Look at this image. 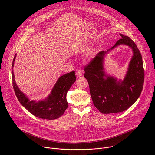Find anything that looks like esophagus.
Listing matches in <instances>:
<instances>
[{"label":"esophagus","mask_w":155,"mask_h":155,"mask_svg":"<svg viewBox=\"0 0 155 155\" xmlns=\"http://www.w3.org/2000/svg\"><path fill=\"white\" fill-rule=\"evenodd\" d=\"M82 75H83V74H82V72H81V71L80 70L78 69V70L76 71V75H77V77H81Z\"/></svg>","instance_id":"obj_1"}]
</instances>
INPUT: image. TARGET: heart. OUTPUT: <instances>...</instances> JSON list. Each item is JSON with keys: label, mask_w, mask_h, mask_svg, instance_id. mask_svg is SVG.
<instances>
[{"label": "heart", "mask_w": 155, "mask_h": 155, "mask_svg": "<svg viewBox=\"0 0 155 155\" xmlns=\"http://www.w3.org/2000/svg\"><path fill=\"white\" fill-rule=\"evenodd\" d=\"M92 55H93V53L91 51H89V52H87L86 56L87 58H91L92 56Z\"/></svg>", "instance_id": "obj_1"}]
</instances>
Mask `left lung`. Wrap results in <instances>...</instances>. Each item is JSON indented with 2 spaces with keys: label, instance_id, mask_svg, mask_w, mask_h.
Listing matches in <instances>:
<instances>
[{
  "label": "left lung",
  "instance_id": "obj_1",
  "mask_svg": "<svg viewBox=\"0 0 155 155\" xmlns=\"http://www.w3.org/2000/svg\"><path fill=\"white\" fill-rule=\"evenodd\" d=\"M113 47L124 44L134 51L127 74L123 81L117 82L106 76L103 71V59L106 52L97 53L84 65V77L87 80L94 106L102 114H116L125 111L139 97L144 82V69L142 55L136 43L129 37L120 34ZM104 76H106L105 79Z\"/></svg>",
  "mask_w": 155,
  "mask_h": 155
}]
</instances>
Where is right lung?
I'll return each mask as SVG.
<instances>
[{
    "label": "right lung",
    "instance_id": "add662e5",
    "mask_svg": "<svg viewBox=\"0 0 155 155\" xmlns=\"http://www.w3.org/2000/svg\"><path fill=\"white\" fill-rule=\"evenodd\" d=\"M14 57L12 65V83L16 97L28 111L33 115L42 119L54 120L61 117L68 107L66 95L73 83L76 80L75 71L66 74L58 80L51 94L43 101L38 102L35 101H29L22 93L17 86L15 81V75L13 71Z\"/></svg>",
    "mask_w": 155,
    "mask_h": 155
}]
</instances>
